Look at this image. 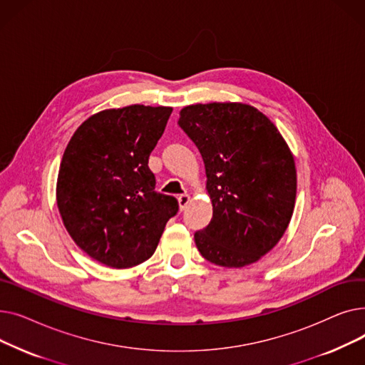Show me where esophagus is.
<instances>
[{"label": "esophagus", "mask_w": 365, "mask_h": 365, "mask_svg": "<svg viewBox=\"0 0 365 365\" xmlns=\"http://www.w3.org/2000/svg\"><path fill=\"white\" fill-rule=\"evenodd\" d=\"M178 201H179L180 210H185L186 205L190 202V195H189V194H183V195H180V197L178 198Z\"/></svg>", "instance_id": "esophagus-1"}]
</instances>
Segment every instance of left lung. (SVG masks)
Masks as SVG:
<instances>
[{"instance_id":"8db88e82","label":"left lung","mask_w":365,"mask_h":365,"mask_svg":"<svg viewBox=\"0 0 365 365\" xmlns=\"http://www.w3.org/2000/svg\"><path fill=\"white\" fill-rule=\"evenodd\" d=\"M180 128L198 148L213 217L195 232L204 259L242 267L269 253L293 216V153L274 123L255 106L213 102L185 106Z\"/></svg>"}]
</instances>
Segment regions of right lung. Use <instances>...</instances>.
<instances>
[{
	"instance_id": "right-lung-1",
	"label": "right lung",
	"mask_w": 365,
	"mask_h": 365,
	"mask_svg": "<svg viewBox=\"0 0 365 365\" xmlns=\"http://www.w3.org/2000/svg\"><path fill=\"white\" fill-rule=\"evenodd\" d=\"M171 110H101L76 128L63 152L57 208L75 244L99 263L125 269L148 260L178 213V200L157 192L148 167Z\"/></svg>"
}]
</instances>
